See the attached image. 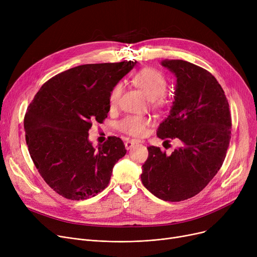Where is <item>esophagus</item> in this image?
I'll use <instances>...</instances> for the list:
<instances>
[{"mask_svg":"<svg viewBox=\"0 0 257 257\" xmlns=\"http://www.w3.org/2000/svg\"><path fill=\"white\" fill-rule=\"evenodd\" d=\"M137 144V142L136 141H126V143H125V147H126V149L127 150H130L131 148Z\"/></svg>","mask_w":257,"mask_h":257,"instance_id":"esophagus-1","label":"esophagus"}]
</instances>
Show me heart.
I'll list each match as a JSON object with an SVG mask.
<instances>
[{
	"mask_svg": "<svg viewBox=\"0 0 257 257\" xmlns=\"http://www.w3.org/2000/svg\"><path fill=\"white\" fill-rule=\"evenodd\" d=\"M133 84L139 87L147 98L152 101V104L156 107H163L166 104L164 93L167 90L168 82L165 76L157 70L146 67L139 71L132 79ZM121 92H123V85L117 83L111 89L109 94V106L114 108L117 106ZM150 125V120L140 116H128L119 121L118 128L120 131L131 137H143L147 132L148 127Z\"/></svg>",
	"mask_w": 257,
	"mask_h": 257,
	"instance_id": "b5f03b06",
	"label": "heart"
}]
</instances>
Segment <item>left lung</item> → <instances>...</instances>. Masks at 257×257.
Listing matches in <instances>:
<instances>
[{
	"label": "left lung",
	"instance_id": "left-lung-1",
	"mask_svg": "<svg viewBox=\"0 0 257 257\" xmlns=\"http://www.w3.org/2000/svg\"><path fill=\"white\" fill-rule=\"evenodd\" d=\"M161 64L176 76L177 84L157 137L178 139L181 145L171 155L148 147L141 178L157 198L179 202L199 194L221 169L231 139V115L222 86L208 71L178 59Z\"/></svg>",
	"mask_w": 257,
	"mask_h": 257
}]
</instances>
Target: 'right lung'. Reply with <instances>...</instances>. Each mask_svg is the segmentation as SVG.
<instances>
[{"mask_svg":"<svg viewBox=\"0 0 257 257\" xmlns=\"http://www.w3.org/2000/svg\"><path fill=\"white\" fill-rule=\"evenodd\" d=\"M137 61L83 64L51 78L25 114L26 143L47 184L70 200H84L109 183L127 150L109 137L98 149L88 141L92 123L102 124L110 109L109 94Z\"/></svg>","mask_w":257,"mask_h":257,"instance_id":"obj_1","label":"right lung"}]
</instances>
